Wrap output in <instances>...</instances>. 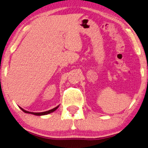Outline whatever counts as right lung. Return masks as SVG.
Listing matches in <instances>:
<instances>
[{
    "mask_svg": "<svg viewBox=\"0 0 148 148\" xmlns=\"http://www.w3.org/2000/svg\"><path fill=\"white\" fill-rule=\"evenodd\" d=\"M58 106H56V108H53V109H52V110H48V111H46V112H37V113H36V112H28V111H26V110H24V109L22 108L21 107H20V108H21L22 110H23V111L24 112H25V113H26V114H34V115H35V116H43V115H47V114H50V113H52V112H54L55 110H56L57 108H58Z\"/></svg>",
    "mask_w": 148,
    "mask_h": 148,
    "instance_id": "right-lung-1",
    "label": "right lung"
}]
</instances>
